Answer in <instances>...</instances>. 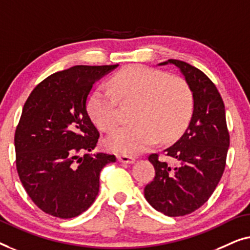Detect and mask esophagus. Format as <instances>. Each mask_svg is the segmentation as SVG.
Listing matches in <instances>:
<instances>
[{
	"mask_svg": "<svg viewBox=\"0 0 250 250\" xmlns=\"http://www.w3.org/2000/svg\"><path fill=\"white\" fill-rule=\"evenodd\" d=\"M119 162L121 163H125V164H132L135 162V157L130 156V155H125V154H122V155L118 156Z\"/></svg>",
	"mask_w": 250,
	"mask_h": 250,
	"instance_id": "1",
	"label": "esophagus"
}]
</instances>
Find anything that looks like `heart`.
I'll list each match as a JSON object with an SVG mask.
<instances>
[{
  "label": "heart",
  "instance_id": "1",
  "mask_svg": "<svg viewBox=\"0 0 250 250\" xmlns=\"http://www.w3.org/2000/svg\"><path fill=\"white\" fill-rule=\"evenodd\" d=\"M118 98L136 104L132 124L119 126L105 140V146L117 153L144 152L160 138L171 142L185 131L194 114V94L188 83L148 66H125L110 83H100L90 94L87 112L103 131L117 125Z\"/></svg>",
  "mask_w": 250,
  "mask_h": 250
}]
</instances>
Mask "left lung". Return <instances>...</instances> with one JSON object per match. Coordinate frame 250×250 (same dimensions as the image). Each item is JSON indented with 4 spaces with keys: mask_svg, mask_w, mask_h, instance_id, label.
<instances>
[{
    "mask_svg": "<svg viewBox=\"0 0 250 250\" xmlns=\"http://www.w3.org/2000/svg\"><path fill=\"white\" fill-rule=\"evenodd\" d=\"M167 63L178 66L190 86L194 114L184 136L163 153L174 161V167L161 161L159 154L148 156L155 177L144 194L156 210L175 217L195 212L212 196L226 167L230 135L223 100L212 80L180 60L160 64Z\"/></svg>",
    "mask_w": 250,
    "mask_h": 250,
    "instance_id": "1",
    "label": "left lung"
}]
</instances>
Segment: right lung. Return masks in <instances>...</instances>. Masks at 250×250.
Here are the masks:
<instances>
[{"label":"right lung","mask_w":250,"mask_h":250,"mask_svg":"<svg viewBox=\"0 0 250 250\" xmlns=\"http://www.w3.org/2000/svg\"><path fill=\"white\" fill-rule=\"evenodd\" d=\"M113 65H76L41 82L23 105L15 133L21 184L38 208L60 219L88 209L100 173L114 155L89 154L100 133L86 110L91 87Z\"/></svg>","instance_id":"right-lung-1"}]
</instances>
